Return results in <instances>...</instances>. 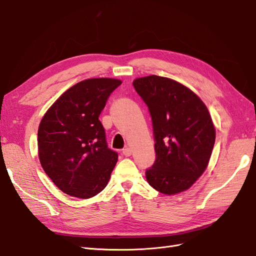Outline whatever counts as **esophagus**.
Wrapping results in <instances>:
<instances>
[{
    "label": "esophagus",
    "instance_id": "34e87169",
    "mask_svg": "<svg viewBox=\"0 0 256 256\" xmlns=\"http://www.w3.org/2000/svg\"><path fill=\"white\" fill-rule=\"evenodd\" d=\"M131 154H132V150H131L130 147H126V148L122 150V154H124V156L129 157V156H131Z\"/></svg>",
    "mask_w": 256,
    "mask_h": 256
}]
</instances>
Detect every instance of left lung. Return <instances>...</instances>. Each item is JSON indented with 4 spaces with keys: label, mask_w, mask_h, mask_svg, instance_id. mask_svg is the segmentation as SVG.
<instances>
[{
    "label": "left lung",
    "mask_w": 256,
    "mask_h": 256,
    "mask_svg": "<svg viewBox=\"0 0 256 256\" xmlns=\"http://www.w3.org/2000/svg\"><path fill=\"white\" fill-rule=\"evenodd\" d=\"M134 86L148 106L156 141L147 182L168 196L186 191L204 173L214 145L207 106L190 88L164 76L138 78Z\"/></svg>",
    "instance_id": "left-lung-1"
}]
</instances>
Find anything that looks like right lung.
I'll use <instances>...</instances> for the list:
<instances>
[{
  "label": "right lung",
  "mask_w": 256,
  "mask_h": 256,
  "mask_svg": "<svg viewBox=\"0 0 256 256\" xmlns=\"http://www.w3.org/2000/svg\"><path fill=\"white\" fill-rule=\"evenodd\" d=\"M120 80L94 78L68 88L44 113L38 127V157L56 187L68 196L90 198L110 180L118 154L108 148L98 120Z\"/></svg>",
  "instance_id": "1"
}]
</instances>
